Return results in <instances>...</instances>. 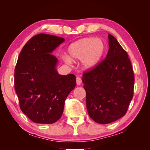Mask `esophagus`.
I'll list each match as a JSON object with an SVG mask.
<instances>
[{"label":"esophagus","instance_id":"34e87169","mask_svg":"<svg viewBox=\"0 0 150 150\" xmlns=\"http://www.w3.org/2000/svg\"><path fill=\"white\" fill-rule=\"evenodd\" d=\"M76 84L78 85H81L82 84V79H81V78H80L79 77H78V78H76Z\"/></svg>","mask_w":150,"mask_h":150}]
</instances>
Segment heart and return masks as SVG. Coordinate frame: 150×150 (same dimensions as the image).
Instances as JSON below:
<instances>
[{
	"label": "heart",
	"instance_id": "obj_1",
	"mask_svg": "<svg viewBox=\"0 0 150 150\" xmlns=\"http://www.w3.org/2000/svg\"><path fill=\"white\" fill-rule=\"evenodd\" d=\"M105 49V44L102 40L95 38H83L69 45L67 51L69 57H64L63 60L69 64L71 59H82L85 69H92L101 61Z\"/></svg>",
	"mask_w": 150,
	"mask_h": 150
}]
</instances>
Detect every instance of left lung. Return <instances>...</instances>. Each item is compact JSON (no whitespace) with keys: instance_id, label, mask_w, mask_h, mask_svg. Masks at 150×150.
Listing matches in <instances>:
<instances>
[{"instance_id":"left-lung-1","label":"left lung","mask_w":150,"mask_h":150,"mask_svg":"<svg viewBox=\"0 0 150 150\" xmlns=\"http://www.w3.org/2000/svg\"><path fill=\"white\" fill-rule=\"evenodd\" d=\"M108 39L106 57L82 78L88 114L100 124L125 116L133 97L134 73L128 54L112 35Z\"/></svg>"}]
</instances>
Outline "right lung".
<instances>
[{"label": "right lung", "mask_w": 150, "mask_h": 150, "mask_svg": "<svg viewBox=\"0 0 150 150\" xmlns=\"http://www.w3.org/2000/svg\"><path fill=\"white\" fill-rule=\"evenodd\" d=\"M65 40L39 34L27 42L18 57L14 86L21 110L36 123L51 124L61 118L68 94L76 86L74 74L60 75L52 51Z\"/></svg>", "instance_id": "add662e5"}]
</instances>
